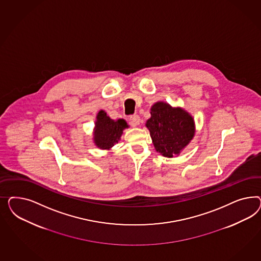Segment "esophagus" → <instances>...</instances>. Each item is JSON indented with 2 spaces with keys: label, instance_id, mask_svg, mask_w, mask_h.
<instances>
[{
  "label": "esophagus",
  "instance_id": "obj_1",
  "mask_svg": "<svg viewBox=\"0 0 261 261\" xmlns=\"http://www.w3.org/2000/svg\"><path fill=\"white\" fill-rule=\"evenodd\" d=\"M130 123H131V125L132 126H137V125H139L140 124V121H141V119H140V117L138 116V115H132V116H130Z\"/></svg>",
  "mask_w": 261,
  "mask_h": 261
}]
</instances>
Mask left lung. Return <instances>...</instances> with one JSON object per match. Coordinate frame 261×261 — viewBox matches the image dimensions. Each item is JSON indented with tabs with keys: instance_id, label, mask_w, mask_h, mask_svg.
I'll list each match as a JSON object with an SVG mask.
<instances>
[{
	"instance_id": "1",
	"label": "left lung",
	"mask_w": 261,
	"mask_h": 261,
	"mask_svg": "<svg viewBox=\"0 0 261 261\" xmlns=\"http://www.w3.org/2000/svg\"><path fill=\"white\" fill-rule=\"evenodd\" d=\"M156 150L165 157L179 154L194 136V121L181 108H172L165 102L155 103L151 118L146 122Z\"/></svg>"
}]
</instances>
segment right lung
Returning <instances> with one entry per match:
<instances>
[{"mask_svg": "<svg viewBox=\"0 0 261 261\" xmlns=\"http://www.w3.org/2000/svg\"><path fill=\"white\" fill-rule=\"evenodd\" d=\"M127 125L124 119L117 121L111 119L104 111H99L95 121V144L101 149H109L116 142H118L123 129Z\"/></svg>", "mask_w": 261, "mask_h": 261, "instance_id": "obj_1", "label": "right lung"}]
</instances>
